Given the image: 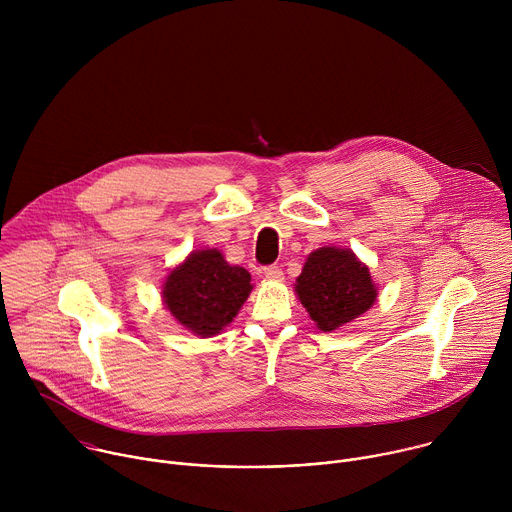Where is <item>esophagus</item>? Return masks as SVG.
<instances>
[{"instance_id":"esophagus-1","label":"esophagus","mask_w":512,"mask_h":512,"mask_svg":"<svg viewBox=\"0 0 512 512\" xmlns=\"http://www.w3.org/2000/svg\"><path fill=\"white\" fill-rule=\"evenodd\" d=\"M263 275H265L267 279H271V281H281V279H283V271H281V267H277V265L263 267Z\"/></svg>"}]
</instances>
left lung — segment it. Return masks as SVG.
Listing matches in <instances>:
<instances>
[{
    "instance_id": "8db88e82",
    "label": "left lung",
    "mask_w": 512,
    "mask_h": 512,
    "mask_svg": "<svg viewBox=\"0 0 512 512\" xmlns=\"http://www.w3.org/2000/svg\"><path fill=\"white\" fill-rule=\"evenodd\" d=\"M294 291L314 326L336 332L369 312L379 289L371 269L352 249L326 245L312 251L296 279Z\"/></svg>"
}]
</instances>
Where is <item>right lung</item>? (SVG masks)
<instances>
[{
	"label": "right lung",
	"instance_id": "right-lung-1",
	"mask_svg": "<svg viewBox=\"0 0 512 512\" xmlns=\"http://www.w3.org/2000/svg\"><path fill=\"white\" fill-rule=\"evenodd\" d=\"M253 289L251 273L231 265L218 249H196L166 275L162 300L174 320L194 336L221 334L237 318Z\"/></svg>",
	"mask_w": 512,
	"mask_h": 512
}]
</instances>
